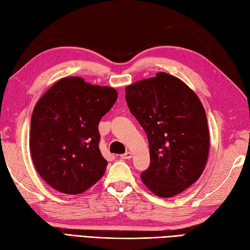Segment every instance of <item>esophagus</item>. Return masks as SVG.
<instances>
[{"label":"esophagus","mask_w":250,"mask_h":250,"mask_svg":"<svg viewBox=\"0 0 250 250\" xmlns=\"http://www.w3.org/2000/svg\"><path fill=\"white\" fill-rule=\"evenodd\" d=\"M131 156H132V154L130 153V152L128 151V152H126V153H124V154H122L121 155V157L123 160H129V159H131Z\"/></svg>","instance_id":"obj_1"}]
</instances>
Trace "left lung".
Here are the masks:
<instances>
[{
	"instance_id": "8db88e82",
	"label": "left lung",
	"mask_w": 250,
	"mask_h": 250,
	"mask_svg": "<svg viewBox=\"0 0 250 250\" xmlns=\"http://www.w3.org/2000/svg\"><path fill=\"white\" fill-rule=\"evenodd\" d=\"M129 111L145 129L150 166L141 174L160 197L185 191L201 177L209 152L205 109L196 94L174 75L156 73L127 86Z\"/></svg>"
}]
</instances>
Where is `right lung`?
Listing matches in <instances>:
<instances>
[{
    "instance_id": "1",
    "label": "right lung",
    "mask_w": 250,
    "mask_h": 250,
    "mask_svg": "<svg viewBox=\"0 0 250 250\" xmlns=\"http://www.w3.org/2000/svg\"><path fill=\"white\" fill-rule=\"evenodd\" d=\"M116 99L114 88L69 76L35 104L30 153L39 175L55 190L80 194L104 176L108 162L99 149L98 126Z\"/></svg>"
}]
</instances>
